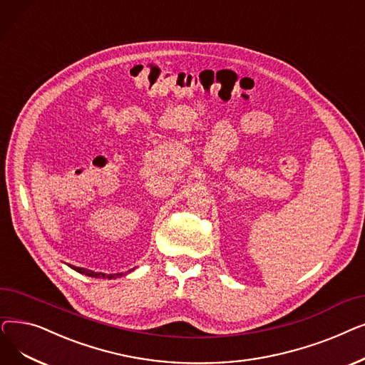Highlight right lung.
Wrapping results in <instances>:
<instances>
[{"mask_svg":"<svg viewBox=\"0 0 365 365\" xmlns=\"http://www.w3.org/2000/svg\"><path fill=\"white\" fill-rule=\"evenodd\" d=\"M73 269L74 270H77L78 273H83V274H88V276H91V277H108V279H113V277H117V276H123V273H117V274H106V273H98V272H93V270H86V269H83V267H76V266H73ZM130 272V270H129Z\"/></svg>","mask_w":365,"mask_h":365,"instance_id":"right-lung-1","label":"right lung"}]
</instances>
